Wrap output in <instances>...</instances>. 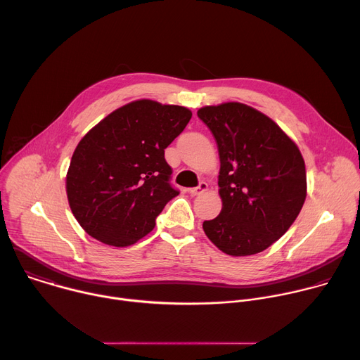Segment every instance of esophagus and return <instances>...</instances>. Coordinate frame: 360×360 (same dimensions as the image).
Segmentation results:
<instances>
[{"label":"esophagus","instance_id":"1","mask_svg":"<svg viewBox=\"0 0 360 360\" xmlns=\"http://www.w3.org/2000/svg\"><path fill=\"white\" fill-rule=\"evenodd\" d=\"M205 191H208V184H207V182H200L198 186H195V188H189V193H191V195H193V196L200 195V193H203Z\"/></svg>","mask_w":360,"mask_h":360}]
</instances>
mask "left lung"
Listing matches in <instances>:
<instances>
[{
	"label": "left lung",
	"mask_w": 360,
	"mask_h": 360,
	"mask_svg": "<svg viewBox=\"0 0 360 360\" xmlns=\"http://www.w3.org/2000/svg\"><path fill=\"white\" fill-rule=\"evenodd\" d=\"M218 143L221 214L203 232L224 253L249 256L275 243L306 199V169L297 145L261 111L240 102L198 110Z\"/></svg>",
	"instance_id": "1"
}]
</instances>
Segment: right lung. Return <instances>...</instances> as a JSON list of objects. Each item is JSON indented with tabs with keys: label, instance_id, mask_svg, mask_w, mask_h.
Wrapping results in <instances>:
<instances>
[{
	"label": "right lung",
	"instance_id": "obj_1",
	"mask_svg": "<svg viewBox=\"0 0 360 360\" xmlns=\"http://www.w3.org/2000/svg\"><path fill=\"white\" fill-rule=\"evenodd\" d=\"M192 112L138 99L99 121L77 145L67 172L70 208L82 229L117 248L136 243L179 192L169 184L167 146Z\"/></svg>",
	"mask_w": 360,
	"mask_h": 360
}]
</instances>
